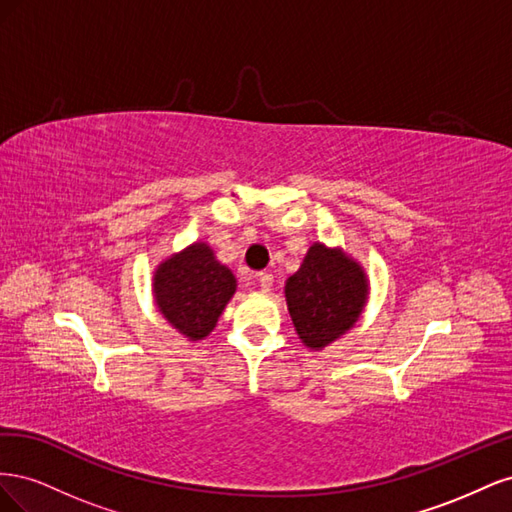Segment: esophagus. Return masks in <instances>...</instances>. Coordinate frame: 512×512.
Instances as JSON below:
<instances>
[{
  "mask_svg": "<svg viewBox=\"0 0 512 512\" xmlns=\"http://www.w3.org/2000/svg\"><path fill=\"white\" fill-rule=\"evenodd\" d=\"M243 280H245L247 284H258L262 292H269L271 286H273V275H271V273H258V275H252V273H250V275H245Z\"/></svg>",
  "mask_w": 512,
  "mask_h": 512,
  "instance_id": "esophagus-1",
  "label": "esophagus"
}]
</instances>
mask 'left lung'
I'll return each instance as SVG.
<instances>
[{"mask_svg": "<svg viewBox=\"0 0 512 512\" xmlns=\"http://www.w3.org/2000/svg\"><path fill=\"white\" fill-rule=\"evenodd\" d=\"M286 305L301 344L324 350L359 322L369 299V277L344 247L314 241L286 286Z\"/></svg>", "mask_w": 512, "mask_h": 512, "instance_id": "obj_1", "label": "left lung"}]
</instances>
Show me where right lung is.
Segmentation results:
<instances>
[{"mask_svg":"<svg viewBox=\"0 0 512 512\" xmlns=\"http://www.w3.org/2000/svg\"><path fill=\"white\" fill-rule=\"evenodd\" d=\"M151 290L170 327L190 342H200L211 335L237 292V277L215 258L207 241H194L160 262Z\"/></svg>","mask_w":512,"mask_h":512,"instance_id":"1","label":"right lung"}]
</instances>
